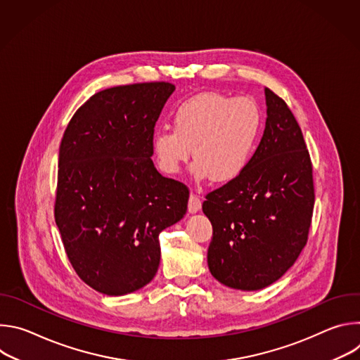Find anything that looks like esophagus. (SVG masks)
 Returning <instances> with one entry per match:
<instances>
[{"label": "esophagus", "instance_id": "obj_1", "mask_svg": "<svg viewBox=\"0 0 360 360\" xmlns=\"http://www.w3.org/2000/svg\"><path fill=\"white\" fill-rule=\"evenodd\" d=\"M200 207H202V200H200V198H199L198 195L191 193L189 200H188V211H189L191 214H196V212L200 210Z\"/></svg>", "mask_w": 360, "mask_h": 360}]
</instances>
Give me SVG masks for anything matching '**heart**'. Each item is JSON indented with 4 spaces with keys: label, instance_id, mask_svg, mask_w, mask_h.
<instances>
[{
    "label": "heart",
    "instance_id": "1",
    "mask_svg": "<svg viewBox=\"0 0 360 360\" xmlns=\"http://www.w3.org/2000/svg\"><path fill=\"white\" fill-rule=\"evenodd\" d=\"M262 111L250 98L218 92L195 95L172 112L174 131L152 136V153L167 175L181 171L191 152L196 179L228 182L248 167L262 129Z\"/></svg>",
    "mask_w": 360,
    "mask_h": 360
}]
</instances>
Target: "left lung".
<instances>
[{"instance_id":"left-lung-1","label":"left lung","mask_w":360,"mask_h":360,"mask_svg":"<svg viewBox=\"0 0 360 360\" xmlns=\"http://www.w3.org/2000/svg\"><path fill=\"white\" fill-rule=\"evenodd\" d=\"M266 125L248 167L210 192L202 211L212 224L208 266L221 283L258 290L297 259L309 235L315 188L309 150L286 102L269 88Z\"/></svg>"}]
</instances>
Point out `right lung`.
<instances>
[{"instance_id":"obj_1","label":"right lung","mask_w":360,"mask_h":360,"mask_svg":"<svg viewBox=\"0 0 360 360\" xmlns=\"http://www.w3.org/2000/svg\"><path fill=\"white\" fill-rule=\"evenodd\" d=\"M169 82L94 94L71 118L58 158L54 215L77 275L120 296L155 276L160 233L184 218L189 189L153 167L152 136Z\"/></svg>"}]
</instances>
